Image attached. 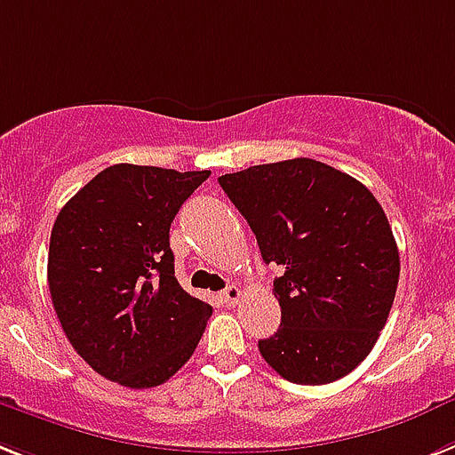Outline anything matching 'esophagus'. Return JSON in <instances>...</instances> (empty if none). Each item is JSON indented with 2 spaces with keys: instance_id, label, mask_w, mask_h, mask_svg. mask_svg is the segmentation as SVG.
I'll return each mask as SVG.
<instances>
[{
  "instance_id": "obj_1",
  "label": "esophagus",
  "mask_w": 455,
  "mask_h": 455,
  "mask_svg": "<svg viewBox=\"0 0 455 455\" xmlns=\"http://www.w3.org/2000/svg\"><path fill=\"white\" fill-rule=\"evenodd\" d=\"M220 299L224 300V303H227V305H235L240 300V289L235 284H228L227 289L221 291Z\"/></svg>"
}]
</instances>
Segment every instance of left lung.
Wrapping results in <instances>:
<instances>
[{
  "mask_svg": "<svg viewBox=\"0 0 455 455\" xmlns=\"http://www.w3.org/2000/svg\"><path fill=\"white\" fill-rule=\"evenodd\" d=\"M280 266L277 333L259 339L266 363L293 384H331L356 368L384 328L400 277L398 245L368 187L299 156L220 178Z\"/></svg>",
  "mask_w": 455,
  "mask_h": 455,
  "instance_id": "left-lung-1",
  "label": "left lung"
}]
</instances>
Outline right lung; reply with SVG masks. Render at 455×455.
Segmentation results:
<instances>
[{"label":"right lung","instance_id":"1","mask_svg":"<svg viewBox=\"0 0 455 455\" xmlns=\"http://www.w3.org/2000/svg\"><path fill=\"white\" fill-rule=\"evenodd\" d=\"M210 171L116 164L55 220L48 286L64 335L94 372L159 387L189 361L212 307L178 284L169 231Z\"/></svg>","mask_w":455,"mask_h":455}]
</instances>
